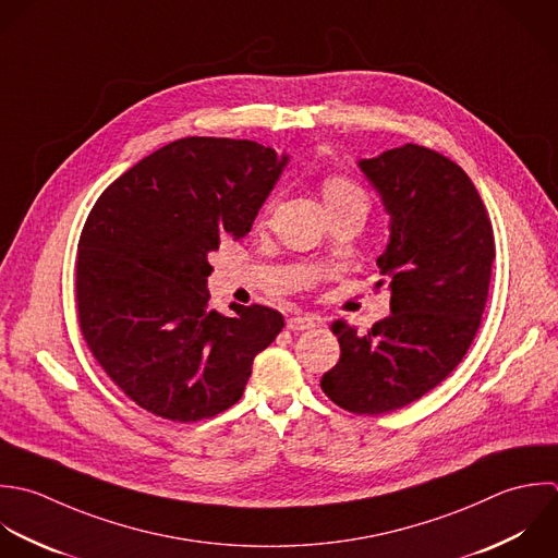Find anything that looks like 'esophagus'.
<instances>
[{"label":"esophagus","mask_w":558,"mask_h":558,"mask_svg":"<svg viewBox=\"0 0 558 558\" xmlns=\"http://www.w3.org/2000/svg\"><path fill=\"white\" fill-rule=\"evenodd\" d=\"M315 326H317V322H315V317H311V315H302V317H291V319L287 322V328H289V330H293V332L311 330V328H315Z\"/></svg>","instance_id":"34e87169"}]
</instances>
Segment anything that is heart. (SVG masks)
<instances>
[{"label": "heart", "instance_id": "b5f03b06", "mask_svg": "<svg viewBox=\"0 0 558 558\" xmlns=\"http://www.w3.org/2000/svg\"><path fill=\"white\" fill-rule=\"evenodd\" d=\"M324 197L326 202H339V199H359L367 204V195L363 193L361 186H356L352 180L348 178H328L324 182Z\"/></svg>", "mask_w": 558, "mask_h": 558}]
</instances>
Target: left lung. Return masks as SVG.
Listing matches in <instances>:
<instances>
[{
	"label": "left lung",
	"mask_w": 558,
	"mask_h": 558,
	"mask_svg": "<svg viewBox=\"0 0 558 558\" xmlns=\"http://www.w3.org/2000/svg\"><path fill=\"white\" fill-rule=\"evenodd\" d=\"M359 169L389 215L376 265L391 315L365 335L335 322L341 359L324 393L359 415L398 411L446 380L470 350L487 304L494 228L470 175L450 158L407 143Z\"/></svg>",
	"instance_id": "1"
}]
</instances>
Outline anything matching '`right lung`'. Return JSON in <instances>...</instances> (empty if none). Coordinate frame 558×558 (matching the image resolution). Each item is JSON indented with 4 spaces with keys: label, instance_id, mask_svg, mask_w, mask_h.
Listing matches in <instances>:
<instances>
[{
    "label": "right lung",
    "instance_id": "1",
    "mask_svg": "<svg viewBox=\"0 0 558 558\" xmlns=\"http://www.w3.org/2000/svg\"><path fill=\"white\" fill-rule=\"evenodd\" d=\"M289 156L256 141L189 136L138 160L95 202L75 263L80 330L141 409L199 422L236 404L284 328L267 306L210 311L208 254L243 239Z\"/></svg>",
    "mask_w": 558,
    "mask_h": 558
}]
</instances>
